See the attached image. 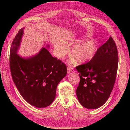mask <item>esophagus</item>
<instances>
[{"mask_svg":"<svg viewBox=\"0 0 130 130\" xmlns=\"http://www.w3.org/2000/svg\"><path fill=\"white\" fill-rule=\"evenodd\" d=\"M73 70V69L72 67H67V73H69L70 72H72Z\"/></svg>","mask_w":130,"mask_h":130,"instance_id":"1","label":"esophagus"}]
</instances>
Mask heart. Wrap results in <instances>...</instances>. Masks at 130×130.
<instances>
[{"label": "heart", "instance_id": "obj_1", "mask_svg": "<svg viewBox=\"0 0 130 130\" xmlns=\"http://www.w3.org/2000/svg\"><path fill=\"white\" fill-rule=\"evenodd\" d=\"M97 41L89 39L77 42L73 44L71 48V56L79 63L87 62L92 59L97 47ZM56 56L61 58L67 53V47L64 44H59L55 46Z\"/></svg>", "mask_w": 130, "mask_h": 130}]
</instances>
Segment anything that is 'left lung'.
Wrapping results in <instances>:
<instances>
[{"label":"left lung","mask_w":130,"mask_h":130,"mask_svg":"<svg viewBox=\"0 0 130 130\" xmlns=\"http://www.w3.org/2000/svg\"><path fill=\"white\" fill-rule=\"evenodd\" d=\"M118 65L117 47L110 36L89 62L76 67L80 78L76 95L83 106L95 109L106 102L115 84Z\"/></svg>","instance_id":"8db88e82"}]
</instances>
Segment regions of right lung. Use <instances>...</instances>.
Segmentation results:
<instances>
[{
    "mask_svg": "<svg viewBox=\"0 0 130 130\" xmlns=\"http://www.w3.org/2000/svg\"><path fill=\"white\" fill-rule=\"evenodd\" d=\"M24 29L18 31L11 45V75L21 96L28 103L37 108L46 107L54 101L57 86L67 74L66 66L52 56L47 49L49 45L30 57L18 55Z\"/></svg>",
    "mask_w": 130,
    "mask_h": 130,
    "instance_id": "obj_1",
    "label": "right lung"
}]
</instances>
